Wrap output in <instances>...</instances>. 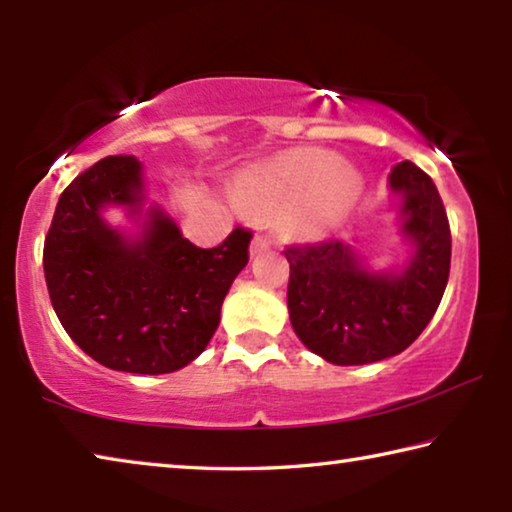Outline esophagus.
Here are the masks:
<instances>
[{
	"mask_svg": "<svg viewBox=\"0 0 512 512\" xmlns=\"http://www.w3.org/2000/svg\"><path fill=\"white\" fill-rule=\"evenodd\" d=\"M268 248H271V239L264 237V235H257V237L253 239V244H250V255L266 253Z\"/></svg>",
	"mask_w": 512,
	"mask_h": 512,
	"instance_id": "esophagus-1",
	"label": "esophagus"
}]
</instances>
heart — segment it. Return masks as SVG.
Here are the masks:
<instances>
[{"label":"heart","mask_w":512,"mask_h":512,"mask_svg":"<svg viewBox=\"0 0 512 512\" xmlns=\"http://www.w3.org/2000/svg\"><path fill=\"white\" fill-rule=\"evenodd\" d=\"M361 192L357 171L327 151H298L239 178L237 198L264 212H289L298 232H323L350 210Z\"/></svg>","instance_id":"1"}]
</instances>
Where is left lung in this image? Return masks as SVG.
<instances>
[{"label":"left lung","mask_w":512,"mask_h":512,"mask_svg":"<svg viewBox=\"0 0 512 512\" xmlns=\"http://www.w3.org/2000/svg\"><path fill=\"white\" fill-rule=\"evenodd\" d=\"M388 185L402 196L404 232L415 244L400 275L368 273L343 241L289 246L287 305L293 332L329 363L381 361L418 339L443 300L452 232L433 180L413 162L395 164Z\"/></svg>","instance_id":"1"}]
</instances>
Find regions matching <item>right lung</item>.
<instances>
[{
    "instance_id": "right-lung-1",
    "label": "right lung",
    "mask_w": 512,
    "mask_h": 512,
    "mask_svg": "<svg viewBox=\"0 0 512 512\" xmlns=\"http://www.w3.org/2000/svg\"><path fill=\"white\" fill-rule=\"evenodd\" d=\"M140 201L133 155L92 164L60 194L42 264L60 325L85 354L112 370L162 375L207 348L253 232L235 228L223 244L198 248L158 210L137 241L99 216L103 205Z\"/></svg>"
}]
</instances>
